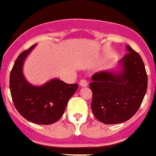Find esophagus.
Returning a JSON list of instances; mask_svg holds the SVG:
<instances>
[{
	"instance_id": "esophagus-1",
	"label": "esophagus",
	"mask_w": 156,
	"mask_h": 156,
	"mask_svg": "<svg viewBox=\"0 0 156 156\" xmlns=\"http://www.w3.org/2000/svg\"><path fill=\"white\" fill-rule=\"evenodd\" d=\"M79 86L80 87H87V82L85 79H82L81 81L79 82Z\"/></svg>"
}]
</instances>
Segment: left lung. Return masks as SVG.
<instances>
[{
	"mask_svg": "<svg viewBox=\"0 0 156 156\" xmlns=\"http://www.w3.org/2000/svg\"><path fill=\"white\" fill-rule=\"evenodd\" d=\"M120 60L121 70L100 71L92 76L91 107L97 119L105 124L126 122L136 114L146 95L148 78L142 58L131 46Z\"/></svg>",
	"mask_w": 156,
	"mask_h": 156,
	"instance_id": "left-lung-1",
	"label": "left lung"
}]
</instances>
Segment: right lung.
<instances>
[{"label": "right lung", "mask_w": 156, "mask_h": 156, "mask_svg": "<svg viewBox=\"0 0 156 156\" xmlns=\"http://www.w3.org/2000/svg\"><path fill=\"white\" fill-rule=\"evenodd\" d=\"M35 45L23 51L14 63L10 74V94L16 110L24 118L39 125H49L63 116L78 85L66 83L58 78L42 86L30 83L23 74V63Z\"/></svg>", "instance_id": "obj_1"}]
</instances>
